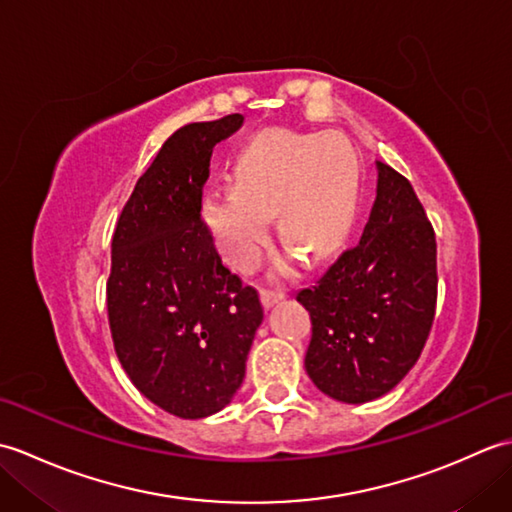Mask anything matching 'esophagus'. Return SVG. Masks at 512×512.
Segmentation results:
<instances>
[{
  "mask_svg": "<svg viewBox=\"0 0 512 512\" xmlns=\"http://www.w3.org/2000/svg\"><path fill=\"white\" fill-rule=\"evenodd\" d=\"M259 297H262L264 308H273L277 301L284 299V292H281V290H262V292H259Z\"/></svg>",
  "mask_w": 512,
  "mask_h": 512,
  "instance_id": "1",
  "label": "esophagus"
}]
</instances>
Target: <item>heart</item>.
I'll list each match as a JSON object with an SVG mask.
<instances>
[{"label":"heart","mask_w":512,"mask_h":512,"mask_svg":"<svg viewBox=\"0 0 512 512\" xmlns=\"http://www.w3.org/2000/svg\"><path fill=\"white\" fill-rule=\"evenodd\" d=\"M235 189L204 195L202 220L235 268L257 264L277 215L281 242L308 262L343 246L354 222L356 165L339 136L275 129L257 136L235 162Z\"/></svg>","instance_id":"obj_1"}]
</instances>
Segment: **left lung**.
<instances>
[{"instance_id": "8db88e82", "label": "left lung", "mask_w": 512, "mask_h": 512, "mask_svg": "<svg viewBox=\"0 0 512 512\" xmlns=\"http://www.w3.org/2000/svg\"><path fill=\"white\" fill-rule=\"evenodd\" d=\"M436 255V233L411 182L378 160L361 242L297 295L312 321L306 372L323 394L369 402L416 365L436 317Z\"/></svg>"}]
</instances>
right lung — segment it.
Segmentation results:
<instances>
[{
    "label": "right lung",
    "instance_id": "right-lung-1",
    "mask_svg": "<svg viewBox=\"0 0 512 512\" xmlns=\"http://www.w3.org/2000/svg\"><path fill=\"white\" fill-rule=\"evenodd\" d=\"M242 114L173 132L138 178L112 237L107 317L118 361L136 389L178 418L231 402L264 308L222 264L202 222L213 147Z\"/></svg>",
    "mask_w": 512,
    "mask_h": 512
}]
</instances>
